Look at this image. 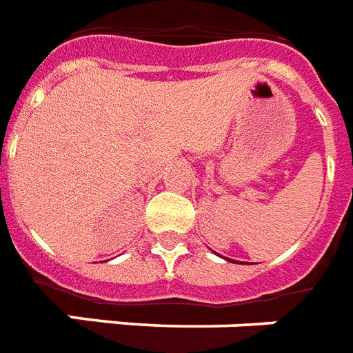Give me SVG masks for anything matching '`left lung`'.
<instances>
[{
    "mask_svg": "<svg viewBox=\"0 0 353 353\" xmlns=\"http://www.w3.org/2000/svg\"><path fill=\"white\" fill-rule=\"evenodd\" d=\"M228 261H231V259H228ZM231 262H235V264H244V262H236V261H231Z\"/></svg>",
    "mask_w": 353,
    "mask_h": 353,
    "instance_id": "obj_1",
    "label": "left lung"
}]
</instances>
